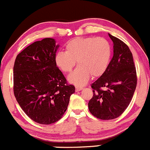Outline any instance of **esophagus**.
<instances>
[{"mask_svg": "<svg viewBox=\"0 0 150 150\" xmlns=\"http://www.w3.org/2000/svg\"><path fill=\"white\" fill-rule=\"evenodd\" d=\"M82 89H83V88H82L81 86H76V91H81Z\"/></svg>", "mask_w": 150, "mask_h": 150, "instance_id": "34e87169", "label": "esophagus"}]
</instances>
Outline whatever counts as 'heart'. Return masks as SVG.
<instances>
[{
	"label": "heart",
	"mask_w": 150,
	"mask_h": 150,
	"mask_svg": "<svg viewBox=\"0 0 150 150\" xmlns=\"http://www.w3.org/2000/svg\"><path fill=\"white\" fill-rule=\"evenodd\" d=\"M112 46L102 37L73 38L66 45V51L56 54L55 62L59 68L69 73L77 63L79 66L69 76V81L77 86H83L91 76H100L105 72L110 62Z\"/></svg>",
	"instance_id": "b5f03b06"
}]
</instances>
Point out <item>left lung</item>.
Here are the masks:
<instances>
[{"label": "left lung", "instance_id": "left-lung-1", "mask_svg": "<svg viewBox=\"0 0 150 150\" xmlns=\"http://www.w3.org/2000/svg\"><path fill=\"white\" fill-rule=\"evenodd\" d=\"M113 41L114 54L107 70L91 86L93 96L89 112L102 120L117 118L131 102L137 83L136 67L128 46L109 34Z\"/></svg>", "mask_w": 150, "mask_h": 150}]
</instances>
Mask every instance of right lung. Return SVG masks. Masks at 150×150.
Returning a JSON list of instances; mask_svg holds the SVG:
<instances>
[{"label": "right lung", "mask_w": 150, "mask_h": 150, "mask_svg": "<svg viewBox=\"0 0 150 150\" xmlns=\"http://www.w3.org/2000/svg\"><path fill=\"white\" fill-rule=\"evenodd\" d=\"M58 47L54 38H43L24 49L14 63L15 97L25 114L41 125L60 120L75 92L56 67Z\"/></svg>", "instance_id": "add662e5"}]
</instances>
